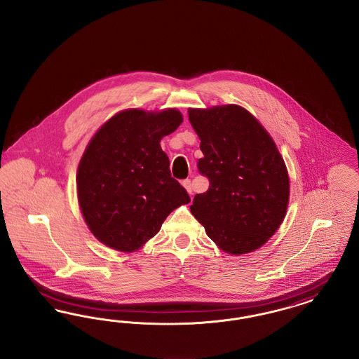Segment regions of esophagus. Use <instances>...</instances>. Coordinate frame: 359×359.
I'll return each mask as SVG.
<instances>
[{
    "label": "esophagus",
    "instance_id": "34e87169",
    "mask_svg": "<svg viewBox=\"0 0 359 359\" xmlns=\"http://www.w3.org/2000/svg\"><path fill=\"white\" fill-rule=\"evenodd\" d=\"M182 184H183V187L187 189L188 194L191 195V194H192V184H191V180H189V179H186V180H183V182H182Z\"/></svg>",
    "mask_w": 359,
    "mask_h": 359
}]
</instances>
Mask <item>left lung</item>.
<instances>
[{"instance_id":"1","label":"left lung","mask_w":359,"mask_h":359,"mask_svg":"<svg viewBox=\"0 0 359 359\" xmlns=\"http://www.w3.org/2000/svg\"><path fill=\"white\" fill-rule=\"evenodd\" d=\"M201 138L198 171L210 182L191 212L223 252L245 255L262 246L283 222L290 199L284 160L262 125L237 104L189 109Z\"/></svg>"}]
</instances>
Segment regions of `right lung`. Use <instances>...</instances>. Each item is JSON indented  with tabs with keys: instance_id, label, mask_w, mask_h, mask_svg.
<instances>
[{
	"instance_id": "right-lung-1",
	"label": "right lung",
	"mask_w": 359,
	"mask_h": 359,
	"mask_svg": "<svg viewBox=\"0 0 359 359\" xmlns=\"http://www.w3.org/2000/svg\"><path fill=\"white\" fill-rule=\"evenodd\" d=\"M182 121L176 109L125 110L90 141L78 168V199L91 233L109 248L137 250L175 208L189 203L160 147Z\"/></svg>"
}]
</instances>
